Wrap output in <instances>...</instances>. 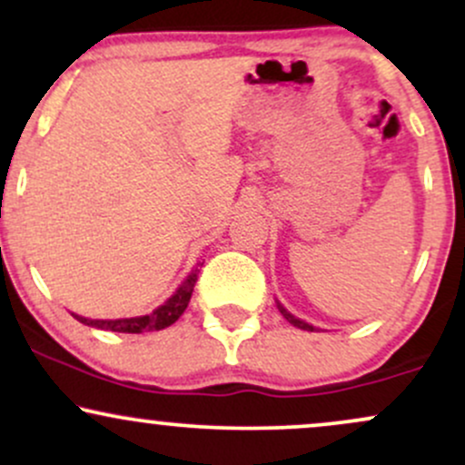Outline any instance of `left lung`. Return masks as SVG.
Returning a JSON list of instances; mask_svg holds the SVG:
<instances>
[{
  "label": "left lung",
  "instance_id": "obj_1",
  "mask_svg": "<svg viewBox=\"0 0 465 465\" xmlns=\"http://www.w3.org/2000/svg\"><path fill=\"white\" fill-rule=\"evenodd\" d=\"M280 312H282V314H284V317H286V322H288V323H292V325H295V328L308 330V332H314V330H317V328H314V325H311V323H306V322H300V319H297V317H292V314H291V312H286V311H284V308H282V306H280Z\"/></svg>",
  "mask_w": 465,
  "mask_h": 465
}]
</instances>
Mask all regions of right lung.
I'll return each mask as SVG.
<instances>
[{"instance_id": "right-lung-1", "label": "right lung", "mask_w": 465, "mask_h": 465, "mask_svg": "<svg viewBox=\"0 0 465 465\" xmlns=\"http://www.w3.org/2000/svg\"><path fill=\"white\" fill-rule=\"evenodd\" d=\"M196 284V271L188 275V280L179 286V291L170 297L163 306H159L157 311L151 314H143V317H133V319H84L74 314L80 323L92 325V328L100 330H111V332H129V334H140V332H153V330H163L168 325H173L177 319L183 314L188 308L192 291Z\"/></svg>"}]
</instances>
